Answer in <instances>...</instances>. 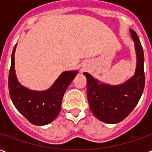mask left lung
I'll return each instance as SVG.
<instances>
[{"mask_svg": "<svg viewBox=\"0 0 152 152\" xmlns=\"http://www.w3.org/2000/svg\"><path fill=\"white\" fill-rule=\"evenodd\" d=\"M136 53L134 75L121 85L111 86L84 72L87 80L89 108L98 120L107 124H117L127 117L142 94L145 86L144 53L137 35L129 29Z\"/></svg>", "mask_w": 152, "mask_h": 152, "instance_id": "8db88e82", "label": "left lung"}]
</instances>
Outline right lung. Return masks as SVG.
Instances as JSON below:
<instances>
[{
  "label": "right lung",
  "instance_id": "right-lung-1",
  "mask_svg": "<svg viewBox=\"0 0 152 152\" xmlns=\"http://www.w3.org/2000/svg\"><path fill=\"white\" fill-rule=\"evenodd\" d=\"M13 50L11 66L9 73V92L14 105L30 123L42 126L51 123L58 115L63 95L67 87L78 73L77 70L66 71L60 74L46 90H31L18 82L15 69V53Z\"/></svg>",
  "mask_w": 152,
  "mask_h": 152
}]
</instances>
